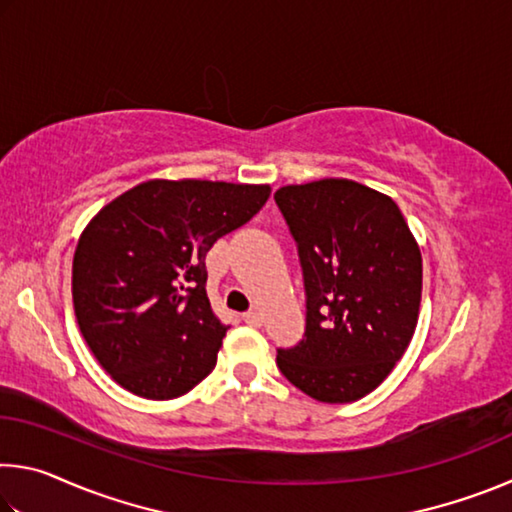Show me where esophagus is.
I'll use <instances>...</instances> for the list:
<instances>
[{"label": "esophagus", "instance_id": "1", "mask_svg": "<svg viewBox=\"0 0 512 512\" xmlns=\"http://www.w3.org/2000/svg\"><path fill=\"white\" fill-rule=\"evenodd\" d=\"M244 323L259 327L262 325V314H259V311H248V314H244Z\"/></svg>", "mask_w": 512, "mask_h": 512}]
</instances>
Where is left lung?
<instances>
[{
    "instance_id": "left-lung-1",
    "label": "left lung",
    "mask_w": 512,
    "mask_h": 512,
    "mask_svg": "<svg viewBox=\"0 0 512 512\" xmlns=\"http://www.w3.org/2000/svg\"><path fill=\"white\" fill-rule=\"evenodd\" d=\"M275 203L298 244L307 327L277 368L325 404L366 397L404 357L422 298V255L391 196L345 178L287 185Z\"/></svg>"
}]
</instances>
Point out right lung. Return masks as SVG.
I'll use <instances>...</instances> for the list:
<instances>
[{"label": "right lung", "mask_w": 512, "mask_h": 512, "mask_svg": "<svg viewBox=\"0 0 512 512\" xmlns=\"http://www.w3.org/2000/svg\"><path fill=\"white\" fill-rule=\"evenodd\" d=\"M268 196V185L146 180L85 225L72 264L74 314L121 388L173 400L214 370L228 325L207 298L205 255Z\"/></svg>", "instance_id": "1"}]
</instances>
